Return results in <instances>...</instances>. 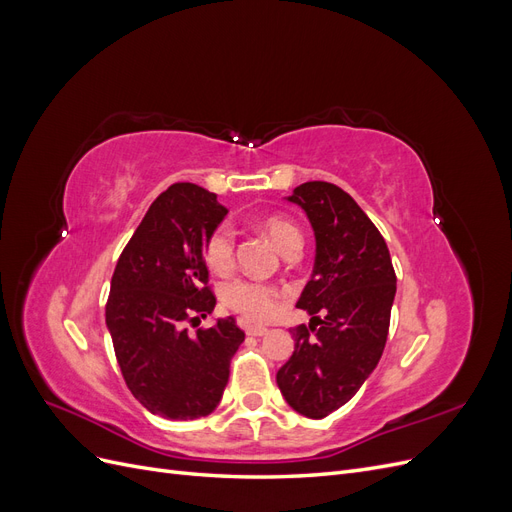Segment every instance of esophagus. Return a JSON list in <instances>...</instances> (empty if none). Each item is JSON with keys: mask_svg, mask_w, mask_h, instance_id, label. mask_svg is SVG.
Returning <instances> with one entry per match:
<instances>
[{"mask_svg": "<svg viewBox=\"0 0 512 512\" xmlns=\"http://www.w3.org/2000/svg\"><path fill=\"white\" fill-rule=\"evenodd\" d=\"M245 333L252 335V337H260L267 333V327H258V324H245Z\"/></svg>", "mask_w": 512, "mask_h": 512, "instance_id": "esophagus-1", "label": "esophagus"}]
</instances>
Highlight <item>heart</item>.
Returning <instances> with one entry per match:
<instances>
[{"label": "heart", "instance_id": "obj_1", "mask_svg": "<svg viewBox=\"0 0 512 512\" xmlns=\"http://www.w3.org/2000/svg\"><path fill=\"white\" fill-rule=\"evenodd\" d=\"M260 228L267 232L271 241L280 247L284 254L301 247V232L290 220L282 215H267L260 220ZM207 267L213 273H226L235 265V228L230 224L215 226L205 241L203 250ZM222 301L232 312L241 314L252 322H265L277 312L280 303V290L265 282L256 280H232L222 288Z\"/></svg>", "mask_w": 512, "mask_h": 512}]
</instances>
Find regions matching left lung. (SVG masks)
Listing matches in <instances>:
<instances>
[{
	"label": "left lung",
	"mask_w": 512,
	"mask_h": 512,
	"mask_svg": "<svg viewBox=\"0 0 512 512\" xmlns=\"http://www.w3.org/2000/svg\"><path fill=\"white\" fill-rule=\"evenodd\" d=\"M288 200L312 222L316 262L297 301L312 322L292 329L294 352L277 371V386L292 410L324 418L350 401L378 365L397 277L380 230L348 192L307 181Z\"/></svg>",
	"instance_id": "obj_1"
}]
</instances>
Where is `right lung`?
I'll return each mask as SVG.
<instances>
[{
	"label": "right lung",
	"instance_id": "add662e5",
	"mask_svg": "<svg viewBox=\"0 0 512 512\" xmlns=\"http://www.w3.org/2000/svg\"><path fill=\"white\" fill-rule=\"evenodd\" d=\"M228 209L196 183H173L153 200L123 247L106 301V327L132 395L170 421H194L218 408L230 361L245 333L220 318L190 335L215 307L205 241Z\"/></svg>",
	"mask_w": 512,
	"mask_h": 512
}]
</instances>
